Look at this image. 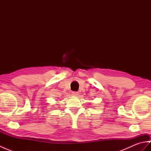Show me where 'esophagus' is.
Wrapping results in <instances>:
<instances>
[{"mask_svg":"<svg viewBox=\"0 0 151 151\" xmlns=\"http://www.w3.org/2000/svg\"><path fill=\"white\" fill-rule=\"evenodd\" d=\"M72 95H73V96H77V95H78V92L73 91V92H72Z\"/></svg>","mask_w":151,"mask_h":151,"instance_id":"esophagus-1","label":"esophagus"}]
</instances>
